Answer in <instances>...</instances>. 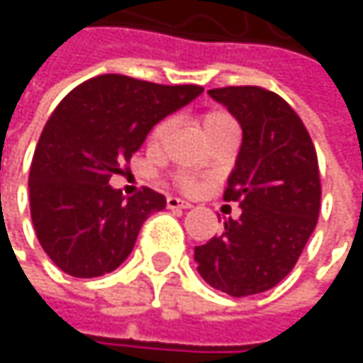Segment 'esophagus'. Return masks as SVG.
I'll use <instances>...</instances> for the list:
<instances>
[{
	"instance_id": "34e87169",
	"label": "esophagus",
	"mask_w": 363,
	"mask_h": 363,
	"mask_svg": "<svg viewBox=\"0 0 363 363\" xmlns=\"http://www.w3.org/2000/svg\"><path fill=\"white\" fill-rule=\"evenodd\" d=\"M166 206H168V208H172V210H186V208H191V203H189V201L179 199V197H172V195L166 199Z\"/></svg>"
}]
</instances>
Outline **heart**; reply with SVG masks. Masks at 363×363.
I'll return each instance as SVG.
<instances>
[{
  "label": "heart",
  "mask_w": 363,
  "mask_h": 363,
  "mask_svg": "<svg viewBox=\"0 0 363 363\" xmlns=\"http://www.w3.org/2000/svg\"><path fill=\"white\" fill-rule=\"evenodd\" d=\"M231 125H238V123H235V119H233L229 113H225V111H208V113L201 115V128H203V132H206L208 138H212L214 134H218V132H223L225 128H231ZM170 130H172V119H170V117L157 121V123L151 128L149 136H147L149 149H160L162 143H164V138L168 136ZM174 182H177L181 189H184V191L195 189V179H193L191 174H186V172L174 174Z\"/></svg>",
  "instance_id": "obj_1"
}]
</instances>
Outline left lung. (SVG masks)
<instances>
[{"label": "left lung", "instance_id": "1", "mask_svg": "<svg viewBox=\"0 0 363 363\" xmlns=\"http://www.w3.org/2000/svg\"><path fill=\"white\" fill-rule=\"evenodd\" d=\"M210 96L240 121L244 138L225 189L242 214L195 246L199 275L229 296L277 286L296 264L320 216V166L313 140L294 109L258 86L214 88Z\"/></svg>", "mask_w": 363, "mask_h": 363}]
</instances>
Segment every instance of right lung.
Returning <instances> with one entry per match:
<instances>
[{"instance_id": "add662e5", "label": "right lung", "mask_w": 363, "mask_h": 363, "mask_svg": "<svg viewBox=\"0 0 363 363\" xmlns=\"http://www.w3.org/2000/svg\"><path fill=\"white\" fill-rule=\"evenodd\" d=\"M201 86H162L99 75L71 90L50 115L31 162L29 199L37 240L73 277H99L132 252L143 223L166 208L149 186L123 197L109 184L149 130L189 105Z\"/></svg>"}]
</instances>
